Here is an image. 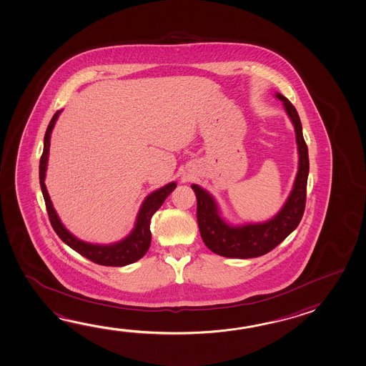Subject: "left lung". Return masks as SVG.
I'll return each mask as SVG.
<instances>
[{
	"mask_svg": "<svg viewBox=\"0 0 366 366\" xmlns=\"http://www.w3.org/2000/svg\"><path fill=\"white\" fill-rule=\"evenodd\" d=\"M295 124L300 153V166L293 190L282 211L263 224L231 227L218 216L217 205L208 192L198 185H192L197 195V219L205 245L216 254L229 258H254L274 249L301 222L307 192L308 149L302 135V124L295 105L287 97L276 94Z\"/></svg>",
	"mask_w": 366,
	"mask_h": 366,
	"instance_id": "left-lung-1",
	"label": "left lung"
}]
</instances>
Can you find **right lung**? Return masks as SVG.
I'll return each mask as SVG.
<instances>
[{"instance_id":"right-lung-1","label":"right lung","mask_w":366,"mask_h":366,"mask_svg":"<svg viewBox=\"0 0 366 366\" xmlns=\"http://www.w3.org/2000/svg\"><path fill=\"white\" fill-rule=\"evenodd\" d=\"M58 117L59 112H56L47 126L45 142H44V152H42L41 159H39V184H41V189H42V194L45 199L46 209H47V214H49L52 229L66 245L71 247V249L76 250L81 256L86 257L87 259L97 263V264L126 266L129 263L135 262L148 252L150 242H152L150 219L153 217L155 212L161 208V205L163 204V202L166 200L168 195L174 192L176 184L171 182L159 190L152 192L148 198L145 199L140 213L137 216L135 229L132 231V234L122 240L121 243L113 244V245H95V244L81 242L77 237H73L71 232L61 224L56 212L52 207L47 190H46L45 172L47 155H49V149H50V135H51L54 124L56 122Z\"/></svg>"}]
</instances>
